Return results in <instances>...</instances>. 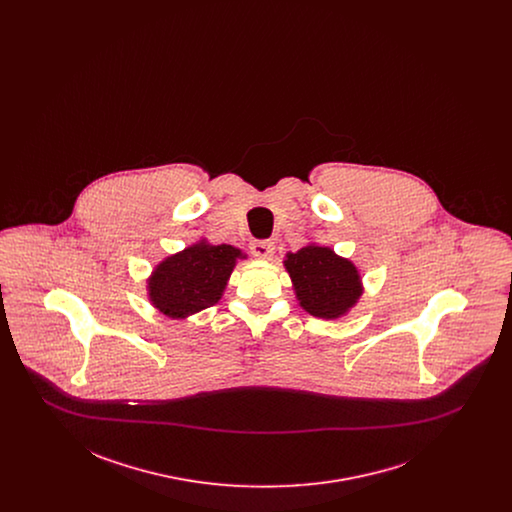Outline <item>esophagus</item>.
<instances>
[{
  "label": "esophagus",
  "instance_id": "esophagus-1",
  "mask_svg": "<svg viewBox=\"0 0 512 512\" xmlns=\"http://www.w3.org/2000/svg\"><path fill=\"white\" fill-rule=\"evenodd\" d=\"M251 253L259 259H270L274 253V244L268 240H261V242H253L251 244Z\"/></svg>",
  "mask_w": 512,
  "mask_h": 512
}]
</instances>
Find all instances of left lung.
<instances>
[{"label":"left lung","instance_id":"8db88e82","mask_svg":"<svg viewBox=\"0 0 512 512\" xmlns=\"http://www.w3.org/2000/svg\"><path fill=\"white\" fill-rule=\"evenodd\" d=\"M284 267L290 272L299 305L313 317H341L363 293L357 267L330 247H301L286 255Z\"/></svg>","mask_w":512,"mask_h":512}]
</instances>
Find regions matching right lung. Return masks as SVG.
<instances>
[{
  "label": "right lung",
  "instance_id": "obj_1",
  "mask_svg": "<svg viewBox=\"0 0 512 512\" xmlns=\"http://www.w3.org/2000/svg\"><path fill=\"white\" fill-rule=\"evenodd\" d=\"M245 255L232 245L199 242L167 257L153 270L147 288L151 303L167 317L184 318L215 305Z\"/></svg>",
  "mask_w": 512,
  "mask_h": 512
}]
</instances>
